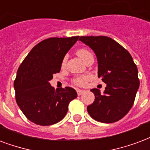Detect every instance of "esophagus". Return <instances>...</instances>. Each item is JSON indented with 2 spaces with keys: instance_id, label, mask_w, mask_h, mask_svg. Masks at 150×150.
Here are the masks:
<instances>
[{
  "instance_id": "esophagus-1",
  "label": "esophagus",
  "mask_w": 150,
  "mask_h": 150,
  "mask_svg": "<svg viewBox=\"0 0 150 150\" xmlns=\"http://www.w3.org/2000/svg\"><path fill=\"white\" fill-rule=\"evenodd\" d=\"M77 93H78V95L80 96V95H82L84 92H85V90H79V89H77Z\"/></svg>"
}]
</instances>
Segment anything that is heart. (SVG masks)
Listing matches in <instances>:
<instances>
[{"label":"heart","instance_id":"obj_1","mask_svg":"<svg viewBox=\"0 0 150 150\" xmlns=\"http://www.w3.org/2000/svg\"><path fill=\"white\" fill-rule=\"evenodd\" d=\"M78 56L83 60V61H86V60L87 59L88 57H90L92 55V53L89 51V50H86V49H81V50H79L77 51ZM66 58H64L62 60V63H61V67H64L65 65H66ZM89 80V77L88 76H79V77H76L75 79H73L72 82L74 84L77 86H84L86 83H87V81Z\"/></svg>","mask_w":150,"mask_h":150}]
</instances>
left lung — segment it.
<instances>
[{"label":"left lung","mask_w":150,"mask_h":150,"mask_svg":"<svg viewBox=\"0 0 150 150\" xmlns=\"http://www.w3.org/2000/svg\"><path fill=\"white\" fill-rule=\"evenodd\" d=\"M79 40L95 52L98 78L107 84L104 93L92 89L95 100L87 107L95 120L110 123L120 120L133 106L139 87L138 68L127 50L106 36H82Z\"/></svg>","instance_id":"left-lung-1"}]
</instances>
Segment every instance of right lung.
Returning <instances> with one entry per match:
<instances>
[{
	"label": "right lung",
	"instance_id": "obj_1",
	"mask_svg": "<svg viewBox=\"0 0 150 150\" xmlns=\"http://www.w3.org/2000/svg\"><path fill=\"white\" fill-rule=\"evenodd\" d=\"M79 38L43 40L19 67L14 81L16 100L25 116L35 124L49 126L60 122L67 114L69 103L77 98L73 88L55 90L49 82L60 72L65 54Z\"/></svg>",
	"mask_w": 150,
	"mask_h": 150
}]
</instances>
